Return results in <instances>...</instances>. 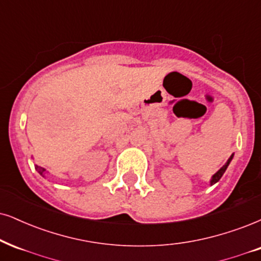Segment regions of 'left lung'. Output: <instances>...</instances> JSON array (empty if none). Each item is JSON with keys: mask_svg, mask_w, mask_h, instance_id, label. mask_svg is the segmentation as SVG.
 I'll use <instances>...</instances> for the list:
<instances>
[{"mask_svg": "<svg viewBox=\"0 0 261 261\" xmlns=\"http://www.w3.org/2000/svg\"><path fill=\"white\" fill-rule=\"evenodd\" d=\"M232 159H233V153L230 156V159L226 161V163H225V165H224L223 167H221V168H220L219 170H218V172L215 173V174H214L213 176H212V178H211V185H213V184H215V182L219 181L220 178H221V176H223V174L225 173V170H226L227 167H229L230 162H231V161H232Z\"/></svg>", "mask_w": 261, "mask_h": 261, "instance_id": "obj_1", "label": "left lung"}]
</instances>
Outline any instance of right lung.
Returning <instances> with one entry per match:
<instances>
[{"mask_svg": "<svg viewBox=\"0 0 261 261\" xmlns=\"http://www.w3.org/2000/svg\"><path fill=\"white\" fill-rule=\"evenodd\" d=\"M35 169H36L37 172L40 173V175H42V176H44V174H46V173H48L47 170L43 168V167H40V166H37V165H35Z\"/></svg>", "mask_w": 261, "mask_h": 261, "instance_id": "right-lung-1", "label": "right lung"}]
</instances>
